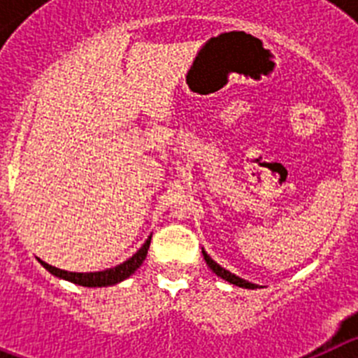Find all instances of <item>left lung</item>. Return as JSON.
Segmentation results:
<instances>
[{
    "label": "left lung",
    "instance_id": "8db88e82",
    "mask_svg": "<svg viewBox=\"0 0 358 358\" xmlns=\"http://www.w3.org/2000/svg\"><path fill=\"white\" fill-rule=\"evenodd\" d=\"M202 255H204V260H206V264L210 265V268H211V271H213L215 274H217V276H220V278H222V280L229 281V283H233V285L242 287V289H256V285H252V283H249V281L242 280V278L235 276V274H231L229 271H226V268H224V267H220V265H218L217 262H213L210 258V256L206 255V251H202Z\"/></svg>",
    "mask_w": 358,
    "mask_h": 358
}]
</instances>
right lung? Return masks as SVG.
<instances>
[{"mask_svg":"<svg viewBox=\"0 0 358 358\" xmlns=\"http://www.w3.org/2000/svg\"><path fill=\"white\" fill-rule=\"evenodd\" d=\"M150 238L152 236H148L147 242L143 243V248L136 252L132 258H129L127 262L120 264L118 267L102 271V273H68V271H62V268H57V267H52V265H48V264H44L43 260H39V262H41V265H43L46 271H48V273L53 274V276L62 278V280H68V281H71V283H77V285H82V287L115 285V283H120V281H123L125 278L131 276L136 268L143 264V260L147 258L148 248H150Z\"/></svg>","mask_w":358,"mask_h":358,"instance_id":"right-lung-1","label":"right lung"}]
</instances>
